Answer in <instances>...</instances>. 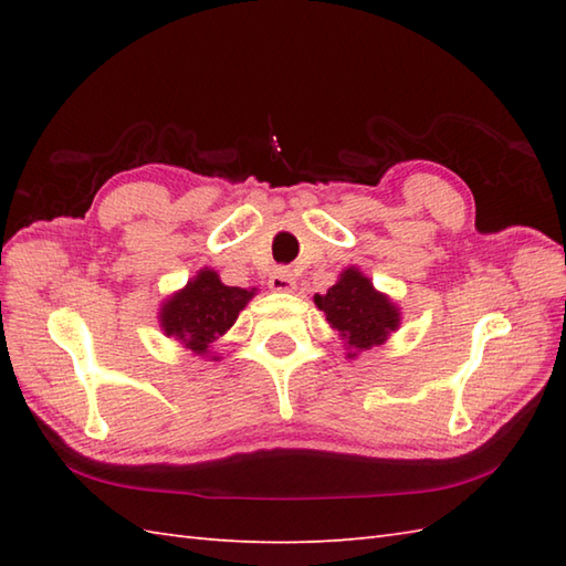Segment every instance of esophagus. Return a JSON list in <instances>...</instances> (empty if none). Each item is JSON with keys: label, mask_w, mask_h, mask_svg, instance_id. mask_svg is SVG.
<instances>
[{"label": "esophagus", "mask_w": 566, "mask_h": 566, "mask_svg": "<svg viewBox=\"0 0 566 566\" xmlns=\"http://www.w3.org/2000/svg\"><path fill=\"white\" fill-rule=\"evenodd\" d=\"M294 284H296V282H294L292 270L276 268V270L270 274V290H274V292H292Z\"/></svg>", "instance_id": "obj_1"}]
</instances>
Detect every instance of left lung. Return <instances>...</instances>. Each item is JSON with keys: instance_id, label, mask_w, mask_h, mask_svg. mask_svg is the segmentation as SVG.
<instances>
[{"instance_id": "obj_1", "label": "left lung", "mask_w": 566, "mask_h": 566, "mask_svg": "<svg viewBox=\"0 0 566 566\" xmlns=\"http://www.w3.org/2000/svg\"><path fill=\"white\" fill-rule=\"evenodd\" d=\"M314 302L326 314L331 328L355 350H369L371 345L384 343L399 326V308L375 292L371 282L357 270H345L338 284L326 294H316Z\"/></svg>"}]
</instances>
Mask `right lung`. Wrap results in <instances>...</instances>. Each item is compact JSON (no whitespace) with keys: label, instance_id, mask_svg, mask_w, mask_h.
Masks as SVG:
<instances>
[{"label":"right lung","instance_id":"add662e5","mask_svg":"<svg viewBox=\"0 0 566 566\" xmlns=\"http://www.w3.org/2000/svg\"><path fill=\"white\" fill-rule=\"evenodd\" d=\"M252 294L240 286H226L213 270H201L163 306L160 323L167 335H175L189 350L207 355L209 345L233 326Z\"/></svg>","mask_w":566,"mask_h":566}]
</instances>
